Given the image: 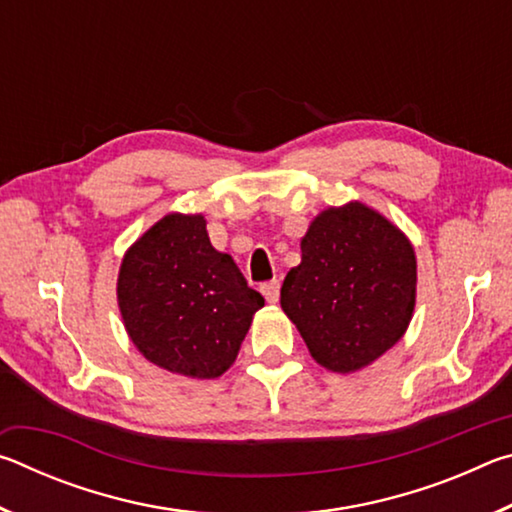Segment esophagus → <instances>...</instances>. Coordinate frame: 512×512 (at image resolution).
I'll return each mask as SVG.
<instances>
[{
    "mask_svg": "<svg viewBox=\"0 0 512 512\" xmlns=\"http://www.w3.org/2000/svg\"><path fill=\"white\" fill-rule=\"evenodd\" d=\"M262 293H264V298L268 300V302H277L280 300V280H271V282H264L262 287Z\"/></svg>",
    "mask_w": 512,
    "mask_h": 512,
    "instance_id": "esophagus-1",
    "label": "esophagus"
}]
</instances>
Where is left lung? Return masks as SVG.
<instances>
[{"label":"left lung","instance_id":"obj_1","mask_svg":"<svg viewBox=\"0 0 512 512\" xmlns=\"http://www.w3.org/2000/svg\"><path fill=\"white\" fill-rule=\"evenodd\" d=\"M300 248L280 302L320 366L359 370L402 339L415 305V255L391 221L361 203L329 207Z\"/></svg>","mask_w":512,"mask_h":512}]
</instances>
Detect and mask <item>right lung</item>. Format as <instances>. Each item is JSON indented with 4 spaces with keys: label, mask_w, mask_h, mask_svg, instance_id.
Returning a JSON list of instances; mask_svg holds the SVG:
<instances>
[{
    "label": "right lung",
    "mask_w": 512,
    "mask_h": 512,
    "mask_svg": "<svg viewBox=\"0 0 512 512\" xmlns=\"http://www.w3.org/2000/svg\"><path fill=\"white\" fill-rule=\"evenodd\" d=\"M117 298L146 359L194 379L223 375L264 298L210 244L201 214H169L121 262Z\"/></svg>",
    "instance_id": "1"
}]
</instances>
